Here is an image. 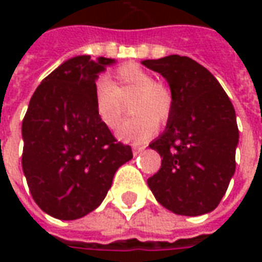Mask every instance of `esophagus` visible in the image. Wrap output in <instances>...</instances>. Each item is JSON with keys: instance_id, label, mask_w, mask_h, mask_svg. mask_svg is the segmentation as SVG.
<instances>
[{"instance_id": "obj_1", "label": "esophagus", "mask_w": 262, "mask_h": 262, "mask_svg": "<svg viewBox=\"0 0 262 262\" xmlns=\"http://www.w3.org/2000/svg\"><path fill=\"white\" fill-rule=\"evenodd\" d=\"M144 148H146V146H137V144H133V146H132V150H133V154H135V156H139Z\"/></svg>"}]
</instances>
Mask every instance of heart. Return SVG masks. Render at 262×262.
Wrapping results in <instances>:
<instances>
[{
	"mask_svg": "<svg viewBox=\"0 0 262 262\" xmlns=\"http://www.w3.org/2000/svg\"><path fill=\"white\" fill-rule=\"evenodd\" d=\"M95 109L108 129H116L130 102L133 118L118 130L123 142L140 143L156 135L160 123H165L172 111V94L154 75L137 64H125L116 70V82L101 77L95 84Z\"/></svg>",
	"mask_w": 262,
	"mask_h": 262,
	"instance_id": "1",
	"label": "heart"
}]
</instances>
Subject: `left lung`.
Returning a JSON list of instances; mask_svg holds the SVG:
<instances>
[{
  "instance_id": "left-lung-1",
  "label": "left lung",
  "mask_w": 262,
  "mask_h": 262,
  "mask_svg": "<svg viewBox=\"0 0 262 262\" xmlns=\"http://www.w3.org/2000/svg\"><path fill=\"white\" fill-rule=\"evenodd\" d=\"M142 64L163 75L172 94L165 130L148 144L163 157L148 188L174 213H209L236 171L238 129L233 103L213 74L189 57L171 54Z\"/></svg>"
}]
</instances>
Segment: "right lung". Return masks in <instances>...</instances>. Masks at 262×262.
<instances>
[{"instance_id": "1", "label": "right lung", "mask_w": 262, "mask_h": 262, "mask_svg": "<svg viewBox=\"0 0 262 262\" xmlns=\"http://www.w3.org/2000/svg\"><path fill=\"white\" fill-rule=\"evenodd\" d=\"M114 59L82 54L69 59L40 82L22 122V168L37 206L60 220L97 209L115 172L132 160L95 109L98 74Z\"/></svg>"}]
</instances>
